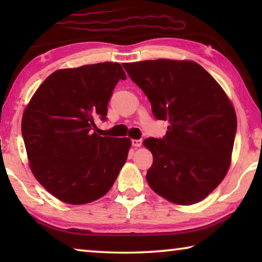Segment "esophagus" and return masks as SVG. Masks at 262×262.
<instances>
[{"label":"esophagus","mask_w":262,"mask_h":262,"mask_svg":"<svg viewBox=\"0 0 262 262\" xmlns=\"http://www.w3.org/2000/svg\"><path fill=\"white\" fill-rule=\"evenodd\" d=\"M142 142H143L142 140H132V145L135 148H139L142 145Z\"/></svg>","instance_id":"obj_1"}]
</instances>
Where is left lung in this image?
I'll return each instance as SVG.
<instances>
[{
	"mask_svg": "<svg viewBox=\"0 0 262 262\" xmlns=\"http://www.w3.org/2000/svg\"><path fill=\"white\" fill-rule=\"evenodd\" d=\"M123 68L148 97L154 117L170 122L163 139L143 142L154 156L149 186L177 205L203 200L221 184L231 162L237 132L231 101L193 61L149 60Z\"/></svg>",
	"mask_w": 262,
	"mask_h": 262,
	"instance_id": "8db88e82",
	"label": "left lung"
}]
</instances>
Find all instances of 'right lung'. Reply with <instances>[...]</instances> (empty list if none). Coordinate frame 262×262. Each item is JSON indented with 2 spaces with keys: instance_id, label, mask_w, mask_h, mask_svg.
Returning <instances> with one entry per match:
<instances>
[{
  "instance_id": "obj_1",
  "label": "right lung",
  "mask_w": 262,
  "mask_h": 262,
  "mask_svg": "<svg viewBox=\"0 0 262 262\" xmlns=\"http://www.w3.org/2000/svg\"><path fill=\"white\" fill-rule=\"evenodd\" d=\"M126 79L114 62L61 69L50 75L21 119V135L37 180L56 199L84 205L108 192L125 164L130 140L101 137L115 85Z\"/></svg>"
}]
</instances>
